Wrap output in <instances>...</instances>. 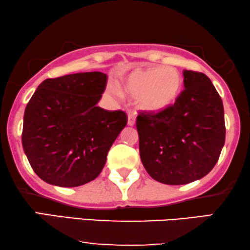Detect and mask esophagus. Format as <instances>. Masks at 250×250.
I'll return each mask as SVG.
<instances>
[{
	"instance_id": "obj_1",
	"label": "esophagus",
	"mask_w": 250,
	"mask_h": 250,
	"mask_svg": "<svg viewBox=\"0 0 250 250\" xmlns=\"http://www.w3.org/2000/svg\"><path fill=\"white\" fill-rule=\"evenodd\" d=\"M127 124L129 126H133L135 124V115L132 114V112H129L128 114V117H127Z\"/></svg>"
}]
</instances>
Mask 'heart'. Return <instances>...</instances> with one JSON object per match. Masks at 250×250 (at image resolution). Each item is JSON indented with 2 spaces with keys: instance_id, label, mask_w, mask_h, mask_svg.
<instances>
[{
  "instance_id": "b5f03b06",
  "label": "heart",
  "mask_w": 250,
  "mask_h": 250,
  "mask_svg": "<svg viewBox=\"0 0 250 250\" xmlns=\"http://www.w3.org/2000/svg\"><path fill=\"white\" fill-rule=\"evenodd\" d=\"M182 87V75L169 66L138 68L121 82L123 93L138 99L140 109L150 114H158L172 107Z\"/></svg>"
}]
</instances>
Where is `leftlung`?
<instances>
[{
    "label": "left lung",
    "instance_id": "8db88e82",
    "mask_svg": "<svg viewBox=\"0 0 250 250\" xmlns=\"http://www.w3.org/2000/svg\"><path fill=\"white\" fill-rule=\"evenodd\" d=\"M184 90L158 114L139 111L141 162L153 180L180 186L213 169L225 141L223 102L209 78L184 70Z\"/></svg>",
    "mask_w": 250,
    "mask_h": 250
}]
</instances>
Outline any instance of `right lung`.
Listing matches in <instances>:
<instances>
[{
	"label": "right lung",
	"instance_id": "add662e5",
	"mask_svg": "<svg viewBox=\"0 0 250 250\" xmlns=\"http://www.w3.org/2000/svg\"><path fill=\"white\" fill-rule=\"evenodd\" d=\"M107 80L100 71L47 78L30 98L22 148L46 183L80 187L101 173L109 149L127 124L125 111L97 107Z\"/></svg>",
	"mask_w": 250,
	"mask_h": 250
}]
</instances>
